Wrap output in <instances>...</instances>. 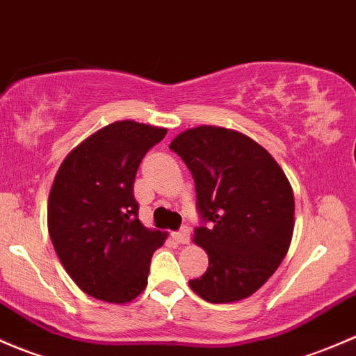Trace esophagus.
<instances>
[{"instance_id": "esophagus-1", "label": "esophagus", "mask_w": 356, "mask_h": 356, "mask_svg": "<svg viewBox=\"0 0 356 356\" xmlns=\"http://www.w3.org/2000/svg\"><path fill=\"white\" fill-rule=\"evenodd\" d=\"M173 238L178 241V243H183V245L188 243V241H190V228H188V226H183L179 232L173 233Z\"/></svg>"}]
</instances>
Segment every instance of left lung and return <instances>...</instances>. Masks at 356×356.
I'll use <instances>...</instances> for the list:
<instances>
[{"label": "left lung", "instance_id": "8db88e82", "mask_svg": "<svg viewBox=\"0 0 356 356\" xmlns=\"http://www.w3.org/2000/svg\"><path fill=\"white\" fill-rule=\"evenodd\" d=\"M170 149L192 173L204 221L193 241L207 252L209 267L190 288L209 303L254 295L291 243L295 197L286 175L262 145L229 128H190Z\"/></svg>", "mask_w": 356, "mask_h": 356}]
</instances>
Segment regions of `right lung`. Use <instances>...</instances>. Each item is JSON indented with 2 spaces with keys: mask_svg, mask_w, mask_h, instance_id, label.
Instances as JSON below:
<instances>
[{
  "mask_svg": "<svg viewBox=\"0 0 356 356\" xmlns=\"http://www.w3.org/2000/svg\"><path fill=\"white\" fill-rule=\"evenodd\" d=\"M166 128L115 122L65 157L47 200V229L76 286L108 303H128L147 286L152 254L166 233L138 221L134 181Z\"/></svg>",
  "mask_w": 356,
  "mask_h": 356,
  "instance_id": "1",
  "label": "right lung"
}]
</instances>
